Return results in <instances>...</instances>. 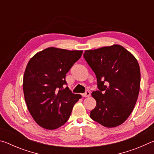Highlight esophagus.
<instances>
[{
  "instance_id": "esophagus-1",
  "label": "esophagus",
  "mask_w": 154,
  "mask_h": 154,
  "mask_svg": "<svg viewBox=\"0 0 154 154\" xmlns=\"http://www.w3.org/2000/svg\"><path fill=\"white\" fill-rule=\"evenodd\" d=\"M90 91H88V90H87L86 92H85V93H83V94H82V96H83V97H89V96H90Z\"/></svg>"
}]
</instances>
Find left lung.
<instances>
[{"label": "left lung", "mask_w": 154, "mask_h": 154, "mask_svg": "<svg viewBox=\"0 0 154 154\" xmlns=\"http://www.w3.org/2000/svg\"><path fill=\"white\" fill-rule=\"evenodd\" d=\"M83 57L94 72L98 90L90 118L106 128L126 120L135 106L140 89V72L135 57L119 45L86 50Z\"/></svg>", "instance_id": "left-lung-1"}]
</instances>
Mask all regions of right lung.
Returning a JSON list of instances; mask_svg holds the SVG:
<instances>
[{"mask_svg":"<svg viewBox=\"0 0 154 154\" xmlns=\"http://www.w3.org/2000/svg\"><path fill=\"white\" fill-rule=\"evenodd\" d=\"M82 53L48 48L28 62L23 78L25 101L34 120L43 128L54 130L64 125L82 98L64 85L66 74Z\"/></svg>","mask_w":154,"mask_h":154,"instance_id":"right-lung-1","label":"right lung"}]
</instances>
